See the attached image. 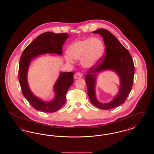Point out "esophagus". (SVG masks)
<instances>
[{"label":"esophagus","mask_w":154,"mask_h":154,"mask_svg":"<svg viewBox=\"0 0 154 154\" xmlns=\"http://www.w3.org/2000/svg\"><path fill=\"white\" fill-rule=\"evenodd\" d=\"M82 77V74L80 73H76L74 75V79H80Z\"/></svg>","instance_id":"34e87169"}]
</instances>
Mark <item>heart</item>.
<instances>
[{
	"mask_svg": "<svg viewBox=\"0 0 154 154\" xmlns=\"http://www.w3.org/2000/svg\"><path fill=\"white\" fill-rule=\"evenodd\" d=\"M64 58L69 63H73L74 59H80L81 65L84 68L91 69L96 66L102 58L104 45L97 37L83 38L71 44Z\"/></svg>",
	"mask_w": 154,
	"mask_h": 154,
	"instance_id": "b5f03b06",
	"label": "heart"
}]
</instances>
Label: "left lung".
Masks as SVG:
<instances>
[{
  "label": "left lung",
  "mask_w": 154,
  "mask_h": 154,
  "mask_svg": "<svg viewBox=\"0 0 154 154\" xmlns=\"http://www.w3.org/2000/svg\"><path fill=\"white\" fill-rule=\"evenodd\" d=\"M102 36L105 44L106 57L100 63L89 69L85 77L91 102L96 107L109 110L124 103L132 89L134 66L132 57L124 46L107 30L99 29L92 32ZM106 70L115 72L119 77L120 88L118 94L110 103H100L97 99L95 87L99 74Z\"/></svg>",
  "instance_id": "8db88e82"
}]
</instances>
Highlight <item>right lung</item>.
<instances>
[{"mask_svg": "<svg viewBox=\"0 0 154 154\" xmlns=\"http://www.w3.org/2000/svg\"><path fill=\"white\" fill-rule=\"evenodd\" d=\"M68 37L67 33L45 32L36 38L22 52L18 71L22 94L32 106L38 111L53 112L59 110L65 104L66 93L73 83L74 73L60 72L53 88L54 97L50 101H44L33 94L28 85L27 77L31 61L38 56L47 54L62 55V46Z\"/></svg>", "mask_w": 154, "mask_h": 154, "instance_id": "right-lung-1", "label": "right lung"}]
</instances>
